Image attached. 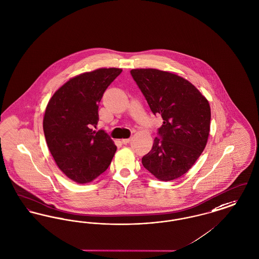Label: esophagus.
I'll list each match as a JSON object with an SVG mask.
<instances>
[{
    "instance_id": "esophagus-1",
    "label": "esophagus",
    "mask_w": 259,
    "mask_h": 259,
    "mask_svg": "<svg viewBox=\"0 0 259 259\" xmlns=\"http://www.w3.org/2000/svg\"><path fill=\"white\" fill-rule=\"evenodd\" d=\"M131 141V139L130 138H128V139H122L121 143L123 145H127V144H129V142Z\"/></svg>"
}]
</instances>
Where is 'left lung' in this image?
<instances>
[{
    "label": "left lung",
    "mask_w": 259,
    "mask_h": 259,
    "mask_svg": "<svg viewBox=\"0 0 259 259\" xmlns=\"http://www.w3.org/2000/svg\"><path fill=\"white\" fill-rule=\"evenodd\" d=\"M130 73L152 113L163 119L142 163L157 179L175 180L188 172L205 148L209 104L193 84L176 74L152 68L132 69Z\"/></svg>",
    "instance_id": "left-lung-1"
}]
</instances>
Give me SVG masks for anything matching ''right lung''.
<instances>
[{
  "mask_svg": "<svg viewBox=\"0 0 259 259\" xmlns=\"http://www.w3.org/2000/svg\"><path fill=\"white\" fill-rule=\"evenodd\" d=\"M120 68H100L70 79L47 106L43 129L61 171L77 183L91 182L107 170L116 146L104 130L95 131L99 103Z\"/></svg>",
  "mask_w": 259,
  "mask_h": 259,
  "instance_id": "add662e5",
  "label": "right lung"
}]
</instances>
